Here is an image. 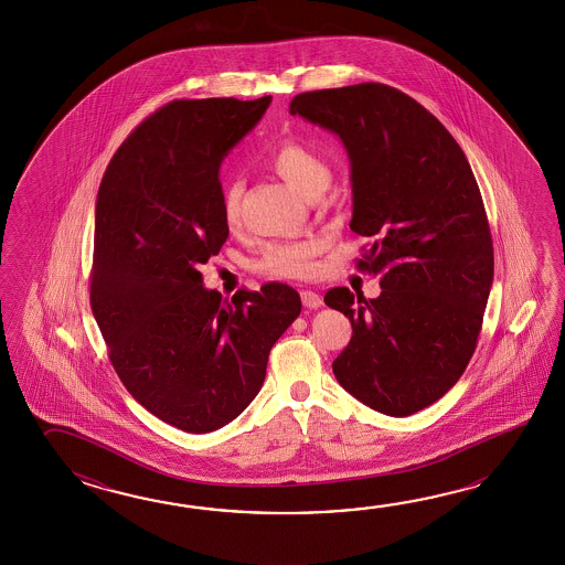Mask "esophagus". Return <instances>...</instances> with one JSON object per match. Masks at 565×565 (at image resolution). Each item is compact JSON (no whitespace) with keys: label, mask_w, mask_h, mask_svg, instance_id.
<instances>
[{"label":"esophagus","mask_w":565,"mask_h":565,"mask_svg":"<svg viewBox=\"0 0 565 565\" xmlns=\"http://www.w3.org/2000/svg\"><path fill=\"white\" fill-rule=\"evenodd\" d=\"M300 300H302V305H305L307 309H319V307L323 305L321 295L315 292V290H302V292H300Z\"/></svg>","instance_id":"34e87169"}]
</instances>
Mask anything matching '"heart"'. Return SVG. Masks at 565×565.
<instances>
[{
  "mask_svg": "<svg viewBox=\"0 0 565 565\" xmlns=\"http://www.w3.org/2000/svg\"><path fill=\"white\" fill-rule=\"evenodd\" d=\"M270 168L277 171L278 178L287 181L295 192L309 198L319 190H324L331 180L329 166L311 147L299 141H285L273 149L268 157ZM242 183L232 180L222 190V217L228 228H234L241 217ZM319 253V244L312 241H287L268 244L258 260L256 268L268 277L302 278L315 273V256Z\"/></svg>",
  "mask_w": 565,
  "mask_h": 565,
  "instance_id": "obj_1",
  "label": "heart"
}]
</instances>
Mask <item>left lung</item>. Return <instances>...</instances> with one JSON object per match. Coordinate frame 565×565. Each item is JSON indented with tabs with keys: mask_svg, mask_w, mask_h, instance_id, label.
Instances as JSON below:
<instances>
[{
	"mask_svg": "<svg viewBox=\"0 0 565 565\" xmlns=\"http://www.w3.org/2000/svg\"><path fill=\"white\" fill-rule=\"evenodd\" d=\"M288 110L345 145L349 228L373 242L358 268L382 287L370 300L345 287L324 295L353 327L333 361L337 382L387 416L428 408L469 365L494 273L469 161L445 125L394 86L300 93Z\"/></svg>",
	"mask_w": 565,
	"mask_h": 565,
	"instance_id": "8db88e82",
	"label": "left lung"
}]
</instances>
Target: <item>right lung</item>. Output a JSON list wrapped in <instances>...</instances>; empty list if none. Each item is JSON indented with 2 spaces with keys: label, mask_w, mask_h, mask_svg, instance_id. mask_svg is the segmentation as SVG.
I'll return each instance as SVG.
<instances>
[{
  "label": "right lung",
  "mask_w": 565,
  "mask_h": 565,
  "mask_svg": "<svg viewBox=\"0 0 565 565\" xmlns=\"http://www.w3.org/2000/svg\"><path fill=\"white\" fill-rule=\"evenodd\" d=\"M256 100H171L110 159L96 195L90 307L122 385L159 420L205 434L241 416L300 312L282 282L232 299L198 266L228 238L220 166L265 115Z\"/></svg>",
  "instance_id": "1"
}]
</instances>
